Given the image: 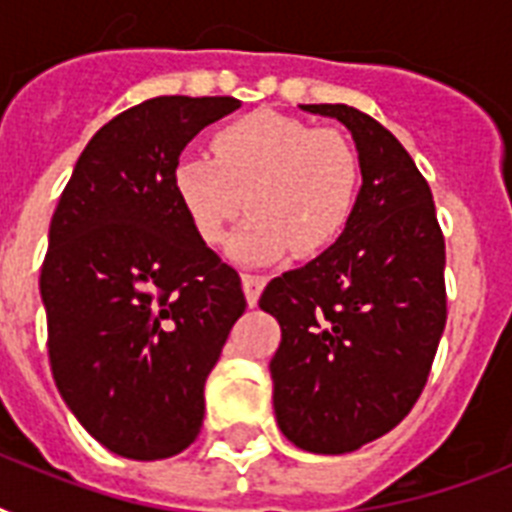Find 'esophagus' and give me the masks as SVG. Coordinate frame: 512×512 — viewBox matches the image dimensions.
Masks as SVG:
<instances>
[{
  "instance_id": "obj_1",
  "label": "esophagus",
  "mask_w": 512,
  "mask_h": 512,
  "mask_svg": "<svg viewBox=\"0 0 512 512\" xmlns=\"http://www.w3.org/2000/svg\"><path fill=\"white\" fill-rule=\"evenodd\" d=\"M265 276L260 273H241V287H244V295H247V303L255 305L260 300V292L265 287Z\"/></svg>"
}]
</instances>
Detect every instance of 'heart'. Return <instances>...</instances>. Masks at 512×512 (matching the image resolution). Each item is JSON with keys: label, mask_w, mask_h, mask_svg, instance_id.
Masks as SVG:
<instances>
[{"label": "heart", "mask_w": 512, "mask_h": 512, "mask_svg": "<svg viewBox=\"0 0 512 512\" xmlns=\"http://www.w3.org/2000/svg\"><path fill=\"white\" fill-rule=\"evenodd\" d=\"M209 148L212 159L188 154L172 170L177 201L204 244H225L244 209L255 217L233 241V255L249 263L289 249L316 255L345 231L361 162L342 132L255 111L223 124Z\"/></svg>", "instance_id": "obj_1"}]
</instances>
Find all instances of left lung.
<instances>
[{
	"label": "left lung",
	"mask_w": 512,
	"mask_h": 512,
	"mask_svg": "<svg viewBox=\"0 0 512 512\" xmlns=\"http://www.w3.org/2000/svg\"><path fill=\"white\" fill-rule=\"evenodd\" d=\"M303 108L348 127L364 183L340 239L271 279L260 308L281 327V433L345 454L396 428L428 382L446 327V244L428 180L377 119L342 103Z\"/></svg>",
	"instance_id": "1"
}]
</instances>
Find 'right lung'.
I'll return each instance as SVG.
<instances>
[{
	"instance_id": "right-lung-1",
	"label": "right lung",
	"mask_w": 512,
	"mask_h": 512,
	"mask_svg": "<svg viewBox=\"0 0 512 512\" xmlns=\"http://www.w3.org/2000/svg\"><path fill=\"white\" fill-rule=\"evenodd\" d=\"M236 98L162 95L103 124L50 223L39 289L60 396L127 460L175 457L204 422V382L247 300L172 188L183 148Z\"/></svg>"
}]
</instances>
